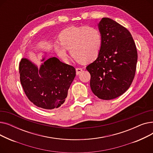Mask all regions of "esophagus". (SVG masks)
Returning a JSON list of instances; mask_svg holds the SVG:
<instances>
[{"instance_id": "1", "label": "esophagus", "mask_w": 153, "mask_h": 153, "mask_svg": "<svg viewBox=\"0 0 153 153\" xmlns=\"http://www.w3.org/2000/svg\"><path fill=\"white\" fill-rule=\"evenodd\" d=\"M82 71V68H76V74L78 75L79 74H81Z\"/></svg>"}]
</instances>
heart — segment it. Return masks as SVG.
Masks as SVG:
<instances>
[{"label": "heart", "instance_id": "b5f03b06", "mask_svg": "<svg viewBox=\"0 0 153 153\" xmlns=\"http://www.w3.org/2000/svg\"><path fill=\"white\" fill-rule=\"evenodd\" d=\"M59 39L60 43L55 42V49L64 59L68 58L66 48L72 57L82 62L94 61L100 51L102 35L95 27H71L61 32Z\"/></svg>", "mask_w": 153, "mask_h": 153}]
</instances>
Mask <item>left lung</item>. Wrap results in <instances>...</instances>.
Wrapping results in <instances>:
<instances>
[{"instance_id": "left-lung-1", "label": "left lung", "mask_w": 153, "mask_h": 153, "mask_svg": "<svg viewBox=\"0 0 153 153\" xmlns=\"http://www.w3.org/2000/svg\"><path fill=\"white\" fill-rule=\"evenodd\" d=\"M99 29L102 46L97 58L86 67L92 92L100 99L111 100L124 94L134 79L138 53L126 28L109 18H102Z\"/></svg>"}]
</instances>
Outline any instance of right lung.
Returning <instances> with one entry per match:
<instances>
[{"instance_id":"obj_1","label":"right lung","mask_w":153,"mask_h":153,"mask_svg":"<svg viewBox=\"0 0 153 153\" xmlns=\"http://www.w3.org/2000/svg\"><path fill=\"white\" fill-rule=\"evenodd\" d=\"M42 61L44 62L38 69L29 59L22 58L19 64L20 82L34 105L46 110L57 108L65 102L76 69L56 57L43 58Z\"/></svg>"}]
</instances>
